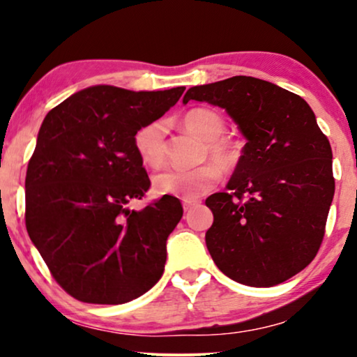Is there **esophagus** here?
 <instances>
[{
	"mask_svg": "<svg viewBox=\"0 0 357 357\" xmlns=\"http://www.w3.org/2000/svg\"><path fill=\"white\" fill-rule=\"evenodd\" d=\"M182 204H183V209H185V211H190V209H192V208L198 206L199 202H198V199H183Z\"/></svg>",
	"mask_w": 357,
	"mask_h": 357,
	"instance_id": "1",
	"label": "esophagus"
}]
</instances>
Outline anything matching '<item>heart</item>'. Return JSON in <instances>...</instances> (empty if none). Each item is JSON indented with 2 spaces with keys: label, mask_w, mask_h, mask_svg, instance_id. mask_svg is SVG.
Masks as SVG:
<instances>
[{
  "label": "heart",
  "mask_w": 357,
  "mask_h": 357,
  "mask_svg": "<svg viewBox=\"0 0 357 357\" xmlns=\"http://www.w3.org/2000/svg\"><path fill=\"white\" fill-rule=\"evenodd\" d=\"M185 128L202 138L204 143V158L213 162L197 169L167 167L153 177L154 190L160 195H172L178 198H197L208 193L219 180L221 169L232 170L238 162L237 146L222 136L226 121L211 109H192L183 115ZM135 149L139 159L149 167H159L165 159V128L162 121H153L135 133Z\"/></svg>",
  "instance_id": "b5f03b06"
}]
</instances>
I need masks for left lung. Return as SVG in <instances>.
Wrapping results in <instances>:
<instances>
[{
	"mask_svg": "<svg viewBox=\"0 0 357 357\" xmlns=\"http://www.w3.org/2000/svg\"><path fill=\"white\" fill-rule=\"evenodd\" d=\"M226 109L247 138L227 192L206 199V247L224 275L270 287L314 260L335 195L333 154L301 96L250 76L190 87L183 97Z\"/></svg>",
	"mask_w": 357,
	"mask_h": 357,
	"instance_id": "8db88e82",
	"label": "left lung"
}]
</instances>
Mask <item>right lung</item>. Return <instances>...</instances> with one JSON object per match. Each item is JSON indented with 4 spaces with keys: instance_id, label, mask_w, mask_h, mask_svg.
Listing matches in <instances>:
<instances>
[{
    "instance_id": "obj_1",
    "label": "right lung",
    "mask_w": 357,
    "mask_h": 357,
    "mask_svg": "<svg viewBox=\"0 0 357 357\" xmlns=\"http://www.w3.org/2000/svg\"><path fill=\"white\" fill-rule=\"evenodd\" d=\"M185 87L135 92L92 86L48 112L26 175V227L55 281L89 304H125L162 276L165 242L183 216L151 187L135 133L177 104Z\"/></svg>"
}]
</instances>
